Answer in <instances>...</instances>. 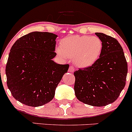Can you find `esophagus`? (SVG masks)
I'll use <instances>...</instances> for the list:
<instances>
[{"mask_svg": "<svg viewBox=\"0 0 132 132\" xmlns=\"http://www.w3.org/2000/svg\"><path fill=\"white\" fill-rule=\"evenodd\" d=\"M69 72H71V73H72V72H75V68L72 66H70V67L69 68Z\"/></svg>", "mask_w": 132, "mask_h": 132, "instance_id": "34e87169", "label": "esophagus"}]
</instances>
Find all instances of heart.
Listing matches in <instances>:
<instances>
[{"mask_svg": "<svg viewBox=\"0 0 132 132\" xmlns=\"http://www.w3.org/2000/svg\"><path fill=\"white\" fill-rule=\"evenodd\" d=\"M103 50V43L97 37L74 35L61 42L56 48L57 55L64 60L71 59L80 68L92 66L99 60Z\"/></svg>", "mask_w": 132, "mask_h": 132, "instance_id": "obj_1", "label": "heart"}]
</instances>
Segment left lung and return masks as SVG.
<instances>
[{"label": "left lung", "mask_w": 132, "mask_h": 132, "mask_svg": "<svg viewBox=\"0 0 132 132\" xmlns=\"http://www.w3.org/2000/svg\"><path fill=\"white\" fill-rule=\"evenodd\" d=\"M102 40L103 50L94 64L74 72L77 99L84 104L102 107L119 97L125 86L128 66L122 46L114 38L95 33Z\"/></svg>", "instance_id": "1"}]
</instances>
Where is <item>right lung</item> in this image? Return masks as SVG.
<instances>
[{
	"mask_svg": "<svg viewBox=\"0 0 132 132\" xmlns=\"http://www.w3.org/2000/svg\"><path fill=\"white\" fill-rule=\"evenodd\" d=\"M57 37L52 33L33 31L12 46L5 74L8 88L16 101L39 107L54 98L56 88L69 66L53 60L56 56Z\"/></svg>",
	"mask_w": 132,
	"mask_h": 132,
	"instance_id": "add662e5",
	"label": "right lung"
}]
</instances>
